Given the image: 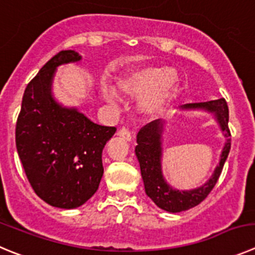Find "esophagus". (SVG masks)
<instances>
[{
  "instance_id": "esophagus-1",
  "label": "esophagus",
  "mask_w": 255,
  "mask_h": 255,
  "mask_svg": "<svg viewBox=\"0 0 255 255\" xmlns=\"http://www.w3.org/2000/svg\"><path fill=\"white\" fill-rule=\"evenodd\" d=\"M118 135L122 137L123 139H126V141H130V139H132V134H130V132L128 130V128L126 127H122L118 130Z\"/></svg>"
}]
</instances>
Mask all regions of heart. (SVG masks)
I'll return each instance as SVG.
<instances>
[{
    "label": "heart",
    "mask_w": 255,
    "mask_h": 255,
    "mask_svg": "<svg viewBox=\"0 0 255 255\" xmlns=\"http://www.w3.org/2000/svg\"><path fill=\"white\" fill-rule=\"evenodd\" d=\"M177 85L175 70L166 66L143 65L126 74L118 82V92L128 98H139V108L146 114L162 111L170 102ZM104 95L109 102L116 101L113 90L106 89Z\"/></svg>",
    "instance_id": "b5f03b06"
}]
</instances>
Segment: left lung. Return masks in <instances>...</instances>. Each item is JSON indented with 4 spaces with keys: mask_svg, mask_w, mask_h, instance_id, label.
<instances>
[{
    "mask_svg": "<svg viewBox=\"0 0 255 255\" xmlns=\"http://www.w3.org/2000/svg\"><path fill=\"white\" fill-rule=\"evenodd\" d=\"M184 109H204L215 114L216 120L220 125L221 130L227 137L223 152L220 156V162L216 166L213 176L209 181L197 189L182 191V190L172 189L165 181L161 170V156H162V147H161V137H162L163 123L160 120L148 123L141 128L137 134V146H135V156L138 158L141 175L143 178L144 191L147 196L156 204L158 208L168 213H180V211L189 210L194 206L199 205L201 201L208 197L211 190L218 182L220 173L224 167V163L228 158L230 151L229 138L230 129L228 127L229 123V108L224 98L215 99V101L204 102V103H190L182 106Z\"/></svg>",
    "mask_w": 255,
    "mask_h": 255,
    "instance_id": "8db88e82",
    "label": "left lung"
}]
</instances>
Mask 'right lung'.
<instances>
[{"instance_id":"right-lung-1","label":"right lung","mask_w":255,"mask_h":255,"mask_svg":"<svg viewBox=\"0 0 255 255\" xmlns=\"http://www.w3.org/2000/svg\"><path fill=\"white\" fill-rule=\"evenodd\" d=\"M80 59L74 50L52 56L26 87L16 122V148L31 187L61 209L78 208L97 192L104 171L102 152L117 130L52 98L56 68Z\"/></svg>"}]
</instances>
